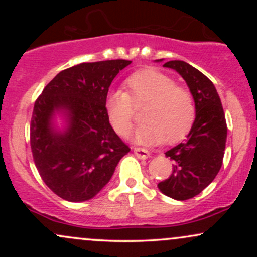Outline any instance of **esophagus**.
<instances>
[{
	"mask_svg": "<svg viewBox=\"0 0 257 257\" xmlns=\"http://www.w3.org/2000/svg\"><path fill=\"white\" fill-rule=\"evenodd\" d=\"M134 153L139 158L146 159L150 157V152L146 149H144V147H134Z\"/></svg>",
	"mask_w": 257,
	"mask_h": 257,
	"instance_id": "34e87169",
	"label": "esophagus"
}]
</instances>
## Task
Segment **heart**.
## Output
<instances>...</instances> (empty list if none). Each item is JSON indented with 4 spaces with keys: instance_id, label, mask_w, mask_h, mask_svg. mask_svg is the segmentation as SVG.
<instances>
[{
    "instance_id": "b5f03b06",
    "label": "heart",
    "mask_w": 257,
    "mask_h": 257,
    "mask_svg": "<svg viewBox=\"0 0 257 257\" xmlns=\"http://www.w3.org/2000/svg\"><path fill=\"white\" fill-rule=\"evenodd\" d=\"M124 91H112L105 100L108 122L120 137L134 126L135 107H144V123L135 134L138 143L174 144L184 139L196 119L192 91L176 84L167 73L144 69L129 76Z\"/></svg>"
}]
</instances>
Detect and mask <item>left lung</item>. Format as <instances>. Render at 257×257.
Instances as JSON below:
<instances>
[{
  "label": "left lung",
  "instance_id": "left-lung-1",
  "mask_svg": "<svg viewBox=\"0 0 257 257\" xmlns=\"http://www.w3.org/2000/svg\"><path fill=\"white\" fill-rule=\"evenodd\" d=\"M163 66L182 76L196 104V119L186 141L166 152L174 162L172 174L158 184L166 196L186 200L202 192L221 169L227 138L225 112L213 82L199 70L181 60Z\"/></svg>",
  "mask_w": 257,
  "mask_h": 257
}]
</instances>
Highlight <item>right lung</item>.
Here are the masks:
<instances>
[{"label": "right lung", "instance_id": "1", "mask_svg": "<svg viewBox=\"0 0 257 257\" xmlns=\"http://www.w3.org/2000/svg\"><path fill=\"white\" fill-rule=\"evenodd\" d=\"M131 60L82 63L59 72L35 101L30 123L32 157L43 182L69 202L93 198L110 181L131 149L114 133L105 108L111 82ZM65 108L64 135L50 126L52 112Z\"/></svg>", "mask_w": 257, "mask_h": 257}]
</instances>
